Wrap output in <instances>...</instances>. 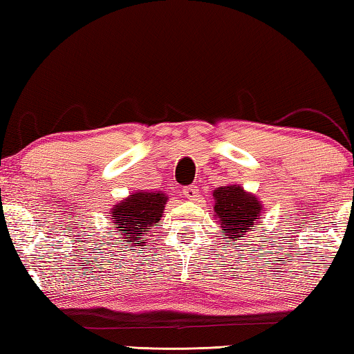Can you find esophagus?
I'll return each mask as SVG.
<instances>
[{"label":"esophagus","mask_w":354,"mask_h":354,"mask_svg":"<svg viewBox=\"0 0 354 354\" xmlns=\"http://www.w3.org/2000/svg\"><path fill=\"white\" fill-rule=\"evenodd\" d=\"M183 194H184L185 198L194 201L196 198V195H198V187H196V185H190V187H185L183 190Z\"/></svg>","instance_id":"esophagus-1"}]
</instances>
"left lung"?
Masks as SVG:
<instances>
[{"instance_id":"left-lung-1","label":"left lung","mask_w":354,"mask_h":354,"mask_svg":"<svg viewBox=\"0 0 354 354\" xmlns=\"http://www.w3.org/2000/svg\"><path fill=\"white\" fill-rule=\"evenodd\" d=\"M214 215L226 239L241 241L262 218L261 201L245 192L242 185H221L214 190Z\"/></svg>"}]
</instances>
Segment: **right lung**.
Listing matches in <instances>:
<instances>
[{"instance_id": "obj_1", "label": "right lung", "mask_w": 354, "mask_h": 354, "mask_svg": "<svg viewBox=\"0 0 354 354\" xmlns=\"http://www.w3.org/2000/svg\"><path fill=\"white\" fill-rule=\"evenodd\" d=\"M167 205V195L162 192L139 190L112 207V227L122 236L120 242H128L134 247H145L140 242L148 236V230L160 220Z\"/></svg>"}]
</instances>
